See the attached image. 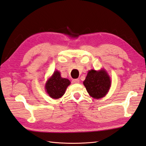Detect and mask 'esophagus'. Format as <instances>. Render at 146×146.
<instances>
[{
  "label": "esophagus",
  "mask_w": 146,
  "mask_h": 146,
  "mask_svg": "<svg viewBox=\"0 0 146 146\" xmlns=\"http://www.w3.org/2000/svg\"><path fill=\"white\" fill-rule=\"evenodd\" d=\"M72 82L73 83H78L80 82V80H79V79H73L72 80Z\"/></svg>",
  "instance_id": "34e87169"
}]
</instances>
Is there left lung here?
<instances>
[{
    "label": "left lung",
    "instance_id": "1",
    "mask_svg": "<svg viewBox=\"0 0 146 146\" xmlns=\"http://www.w3.org/2000/svg\"><path fill=\"white\" fill-rule=\"evenodd\" d=\"M83 84L92 97L100 98L107 94L110 87L111 80L104 70L88 71Z\"/></svg>",
    "mask_w": 146,
    "mask_h": 146
}]
</instances>
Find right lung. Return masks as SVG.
Returning a JSON list of instances; mask_svg holds the SVG:
<instances>
[{"mask_svg": "<svg viewBox=\"0 0 146 146\" xmlns=\"http://www.w3.org/2000/svg\"><path fill=\"white\" fill-rule=\"evenodd\" d=\"M70 84L69 80L61 78L60 73L56 71L51 78L48 79L45 88L51 98L57 99L64 95L66 88Z\"/></svg>", "mask_w": 146, "mask_h": 146, "instance_id": "add662e5", "label": "right lung"}]
</instances>
